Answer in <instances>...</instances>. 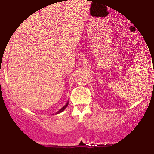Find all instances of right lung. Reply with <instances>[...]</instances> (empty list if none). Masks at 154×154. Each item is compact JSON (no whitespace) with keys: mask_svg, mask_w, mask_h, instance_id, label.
<instances>
[{"mask_svg":"<svg viewBox=\"0 0 154 154\" xmlns=\"http://www.w3.org/2000/svg\"><path fill=\"white\" fill-rule=\"evenodd\" d=\"M68 103H66V105H65V106H63V108H61V109H60V110H58V111H57V113H56V114H58V113H61V112H63V110H65V108H67V107H68Z\"/></svg>","mask_w":154,"mask_h":154,"instance_id":"right-lung-1","label":"right lung"}]
</instances>
